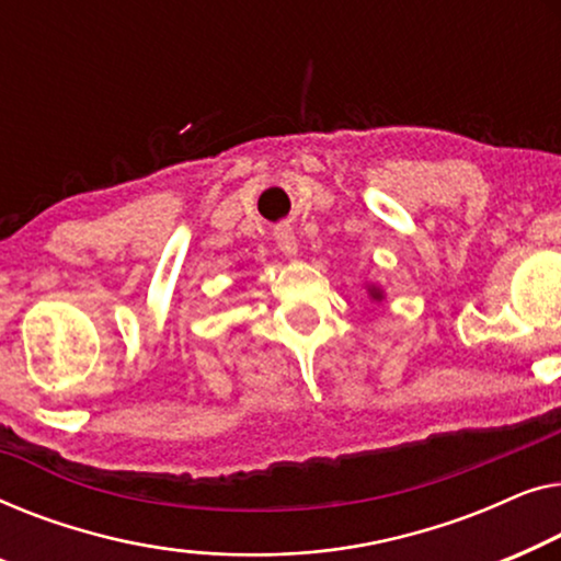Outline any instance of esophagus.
<instances>
[{"instance_id": "1", "label": "esophagus", "mask_w": 561, "mask_h": 561, "mask_svg": "<svg viewBox=\"0 0 561 561\" xmlns=\"http://www.w3.org/2000/svg\"><path fill=\"white\" fill-rule=\"evenodd\" d=\"M277 247L284 256H297V239H295V231L291 228H279L277 231Z\"/></svg>"}]
</instances>
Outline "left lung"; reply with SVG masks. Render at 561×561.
Returning <instances> with one entry per match:
<instances>
[{
	"label": "left lung",
	"mask_w": 561,
	"mask_h": 561,
	"mask_svg": "<svg viewBox=\"0 0 561 561\" xmlns=\"http://www.w3.org/2000/svg\"><path fill=\"white\" fill-rule=\"evenodd\" d=\"M368 291H370V297H374V299H381V289H378V287H370Z\"/></svg>",
	"instance_id": "1"
}]
</instances>
